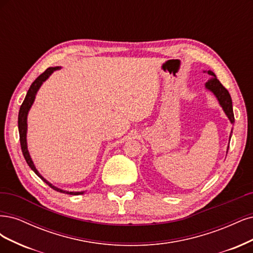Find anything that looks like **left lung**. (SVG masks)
Here are the masks:
<instances>
[{"label":"left lung","instance_id":"obj_1","mask_svg":"<svg viewBox=\"0 0 253 253\" xmlns=\"http://www.w3.org/2000/svg\"><path fill=\"white\" fill-rule=\"evenodd\" d=\"M208 73L210 76H212L213 78L210 79L208 82H206V88L215 94L219 104H221L225 113L227 115L228 119H229L231 123L233 124L234 123V115H233L232 100H231L230 93L222 85V83L216 79L215 75L212 71H208ZM230 138H231V134H230ZM228 148H229V146H228Z\"/></svg>","mask_w":253,"mask_h":253}]
</instances>
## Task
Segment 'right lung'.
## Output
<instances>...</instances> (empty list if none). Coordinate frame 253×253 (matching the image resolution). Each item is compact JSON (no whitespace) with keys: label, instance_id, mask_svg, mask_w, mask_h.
<instances>
[{"label":"right lung","instance_id":"obj_1","mask_svg":"<svg viewBox=\"0 0 253 253\" xmlns=\"http://www.w3.org/2000/svg\"><path fill=\"white\" fill-rule=\"evenodd\" d=\"M56 69H59V67H49V68H47V69L42 73V75H40V76L35 80V82L31 84V86H30V88H29V90H28V92H27V94H26V96H25V100H24V102H23L22 105H21L20 111H19V119H18L19 133H20V143H21V148H22V152H23L24 158H25L28 166H29L32 170L35 171L36 174H37L38 176H40L41 178H42V180H43L48 186L51 187V188H52L53 190H55V191H59V192H62V193H67V194H71V195H78V194H82L83 192H69V191H64V190H62V189H59V188H56V187L52 186L49 182H47V181L45 180V178L39 173V171L36 169V167H35V165H34V163H32L31 158H30V156H29V152H28V150H27L26 131H27V115H28V110L30 109L32 103H34V101H35L36 93H37V91L39 90L40 86L42 85V83L44 82V81H45L48 77H49V76L51 75V73H52L54 70H56Z\"/></svg>","mask_w":253,"mask_h":253}]
</instances>
